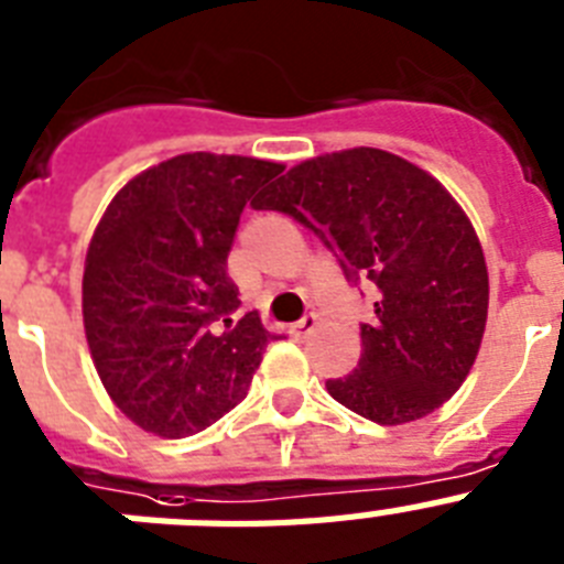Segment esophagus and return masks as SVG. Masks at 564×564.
Returning <instances> with one entry per match:
<instances>
[{
	"instance_id": "obj_1",
	"label": "esophagus",
	"mask_w": 564,
	"mask_h": 564,
	"mask_svg": "<svg viewBox=\"0 0 564 564\" xmlns=\"http://www.w3.org/2000/svg\"><path fill=\"white\" fill-rule=\"evenodd\" d=\"M315 329H317V317L315 315H306L303 321L292 323V335H295V337H310Z\"/></svg>"
}]
</instances>
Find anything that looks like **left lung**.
<instances>
[{
    "label": "left lung",
    "instance_id": "obj_1",
    "mask_svg": "<svg viewBox=\"0 0 564 564\" xmlns=\"http://www.w3.org/2000/svg\"><path fill=\"white\" fill-rule=\"evenodd\" d=\"M254 209L292 215L377 286L360 364L332 398L380 425H405L452 400L488 321V267L477 229L434 175L377 147L295 164Z\"/></svg>",
    "mask_w": 564,
    "mask_h": 564
}]
</instances>
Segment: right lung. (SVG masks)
Returning a JSON list of instances; mask_svg holds the SVG:
<instances>
[{"label":"right lung","mask_w":564,"mask_h":564,"mask_svg":"<svg viewBox=\"0 0 564 564\" xmlns=\"http://www.w3.org/2000/svg\"><path fill=\"white\" fill-rule=\"evenodd\" d=\"M278 173L249 155H175L127 181L96 224L82 278L93 366L155 437H189L247 398L272 335L258 312L227 317L241 303L227 258L247 200Z\"/></svg>","instance_id":"add662e5"}]
</instances>
